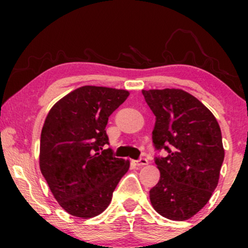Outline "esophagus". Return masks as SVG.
<instances>
[{"label":"esophagus","mask_w":248,"mask_h":248,"mask_svg":"<svg viewBox=\"0 0 248 248\" xmlns=\"http://www.w3.org/2000/svg\"><path fill=\"white\" fill-rule=\"evenodd\" d=\"M136 164H138L139 167L147 166V164H148V160H147V158H144V157H141V158H139L138 161H136Z\"/></svg>","instance_id":"esophagus-1"}]
</instances>
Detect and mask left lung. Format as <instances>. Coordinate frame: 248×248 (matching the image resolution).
<instances>
[{
  "label": "left lung",
  "mask_w": 248,
  "mask_h": 248,
  "mask_svg": "<svg viewBox=\"0 0 248 248\" xmlns=\"http://www.w3.org/2000/svg\"><path fill=\"white\" fill-rule=\"evenodd\" d=\"M156 116L153 130L160 181L149 191L156 212L186 220L201 211L218 186L224 147L217 119L197 98L178 88L142 90Z\"/></svg>",
  "instance_id": "1"
}]
</instances>
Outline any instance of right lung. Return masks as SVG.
<instances>
[{"instance_id":"add662e5","label":"right lung","mask_w":248,"mask_h":248,"mask_svg":"<svg viewBox=\"0 0 248 248\" xmlns=\"http://www.w3.org/2000/svg\"><path fill=\"white\" fill-rule=\"evenodd\" d=\"M129 95L126 90L82 86L53 105L41 134L39 168L59 205L75 217L100 215L129 169L113 156L105 128Z\"/></svg>"}]
</instances>
